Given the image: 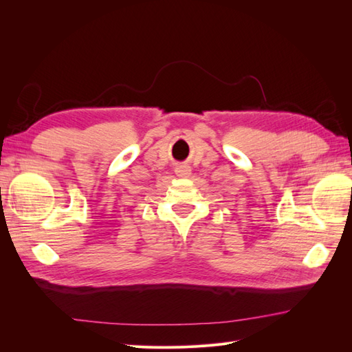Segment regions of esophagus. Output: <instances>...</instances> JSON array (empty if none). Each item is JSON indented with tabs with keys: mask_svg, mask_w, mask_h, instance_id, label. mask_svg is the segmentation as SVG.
Listing matches in <instances>:
<instances>
[{
	"mask_svg": "<svg viewBox=\"0 0 352 352\" xmlns=\"http://www.w3.org/2000/svg\"><path fill=\"white\" fill-rule=\"evenodd\" d=\"M175 172H176V175H177L179 177H188V176L190 175V167L186 166V164H179V166L175 168Z\"/></svg>",
	"mask_w": 352,
	"mask_h": 352,
	"instance_id": "34e87169",
	"label": "esophagus"
}]
</instances>
